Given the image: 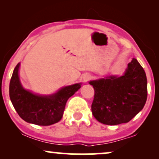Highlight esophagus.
Instances as JSON below:
<instances>
[{"mask_svg":"<svg viewBox=\"0 0 159 159\" xmlns=\"http://www.w3.org/2000/svg\"><path fill=\"white\" fill-rule=\"evenodd\" d=\"M90 75H84V76H83V81L84 82H88L89 80L90 79Z\"/></svg>","mask_w":159,"mask_h":159,"instance_id":"34e87169","label":"esophagus"}]
</instances>
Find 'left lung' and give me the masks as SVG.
<instances>
[{"label":"left lung","mask_w":159,"mask_h":159,"mask_svg":"<svg viewBox=\"0 0 159 159\" xmlns=\"http://www.w3.org/2000/svg\"><path fill=\"white\" fill-rule=\"evenodd\" d=\"M95 90L91 109L99 122L107 125L127 123L144 107L147 78L138 60L132 58L121 76L108 75L91 80Z\"/></svg>","instance_id":"8db88e82"}]
</instances>
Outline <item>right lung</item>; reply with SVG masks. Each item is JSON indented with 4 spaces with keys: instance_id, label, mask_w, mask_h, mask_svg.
Instances as JSON below:
<instances>
[{
    "instance_id": "obj_1",
    "label": "right lung",
    "mask_w": 159,
    "mask_h": 159,
    "mask_svg": "<svg viewBox=\"0 0 159 159\" xmlns=\"http://www.w3.org/2000/svg\"><path fill=\"white\" fill-rule=\"evenodd\" d=\"M19 63L9 84L11 101L23 120L40 126H49L61 119L66 101L81 88L82 83L63 87L51 95H39L24 88L19 79Z\"/></svg>"
}]
</instances>
